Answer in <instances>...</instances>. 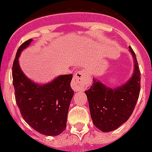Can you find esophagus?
Wrapping results in <instances>:
<instances>
[{
	"instance_id": "obj_1",
	"label": "esophagus",
	"mask_w": 152,
	"mask_h": 152,
	"mask_svg": "<svg viewBox=\"0 0 152 152\" xmlns=\"http://www.w3.org/2000/svg\"><path fill=\"white\" fill-rule=\"evenodd\" d=\"M89 80L84 70H79L75 73L71 87L74 91H84L88 87Z\"/></svg>"
}]
</instances>
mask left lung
I'll use <instances>...</instances> for the list:
<instances>
[{
    "label": "left lung",
    "instance_id": "obj_1",
    "mask_svg": "<svg viewBox=\"0 0 152 152\" xmlns=\"http://www.w3.org/2000/svg\"><path fill=\"white\" fill-rule=\"evenodd\" d=\"M134 61V71L128 80L120 86L110 88L93 78L91 88L85 91L91 120L96 127L109 132L124 124L133 112L140 91V72L136 56L129 46Z\"/></svg>",
    "mask_w": 152,
    "mask_h": 152
}]
</instances>
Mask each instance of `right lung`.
Segmentation results:
<instances>
[{
  "mask_svg": "<svg viewBox=\"0 0 152 152\" xmlns=\"http://www.w3.org/2000/svg\"><path fill=\"white\" fill-rule=\"evenodd\" d=\"M32 39L23 43L12 65V84L20 112L25 122L40 134L56 136L66 128L69 105L74 91L72 74L61 75L47 84H37L25 76L19 64V56Z\"/></svg>",
  "mask_w": 152,
  "mask_h": 152,
  "instance_id": "1",
  "label": "right lung"
}]
</instances>
